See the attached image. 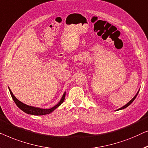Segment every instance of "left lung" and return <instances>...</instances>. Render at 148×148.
Wrapping results in <instances>:
<instances>
[{"label": "left lung", "mask_w": 148, "mask_h": 148, "mask_svg": "<svg viewBox=\"0 0 148 148\" xmlns=\"http://www.w3.org/2000/svg\"><path fill=\"white\" fill-rule=\"evenodd\" d=\"M138 93H139V91H138V92H137V94L136 95V96H135V97H134V98H133V99H132V100H131V101H130V102H129V103H128L127 104V105H125V106H123V107H121V108H120V109H118V110H121V109H125V108H126V107H127L129 105H130L131 104H132V103H133V101H134V100L136 99V97H137V95H138Z\"/></svg>", "instance_id": "obj_1"}]
</instances>
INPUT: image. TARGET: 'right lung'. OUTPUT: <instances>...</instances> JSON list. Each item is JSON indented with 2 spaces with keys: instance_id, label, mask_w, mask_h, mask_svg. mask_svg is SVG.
<instances>
[{
  "instance_id": "1",
  "label": "right lung",
  "mask_w": 148,
  "mask_h": 148,
  "mask_svg": "<svg viewBox=\"0 0 148 148\" xmlns=\"http://www.w3.org/2000/svg\"><path fill=\"white\" fill-rule=\"evenodd\" d=\"M9 91H10V93H11V95L12 98V99H13V101L14 103H15L16 106H17L21 110H22L23 111L25 112V113L30 114V115H47V114L51 113L53 110H55L56 108L59 107V106L63 103L66 97V93H64L63 97L62 98V99L60 100V101L56 106H54L53 107L49 109H40V108L31 107V106L27 105L25 104L21 103V102L18 101V100L14 97L10 89H9Z\"/></svg>"
}]
</instances>
